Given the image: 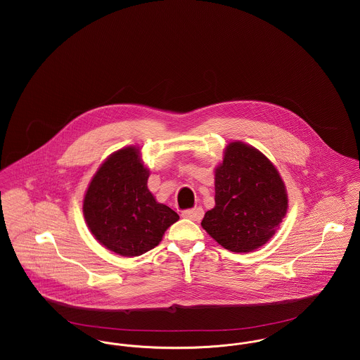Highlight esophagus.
Returning a JSON list of instances; mask_svg holds the SVG:
<instances>
[{"mask_svg":"<svg viewBox=\"0 0 360 360\" xmlns=\"http://www.w3.org/2000/svg\"><path fill=\"white\" fill-rule=\"evenodd\" d=\"M182 217L188 219V220H193V221H200L204 217V209L197 206V207H193V209L184 210L182 212Z\"/></svg>","mask_w":360,"mask_h":360,"instance_id":"1","label":"esophagus"}]
</instances>
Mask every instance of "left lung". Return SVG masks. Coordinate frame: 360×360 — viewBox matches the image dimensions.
<instances>
[{
  "label": "left lung",
  "mask_w": 360,
  "mask_h": 360,
  "mask_svg": "<svg viewBox=\"0 0 360 360\" xmlns=\"http://www.w3.org/2000/svg\"><path fill=\"white\" fill-rule=\"evenodd\" d=\"M216 205L202 228L224 248L251 252L274 236L288 212L285 184L257 148L233 141L214 172Z\"/></svg>",
  "instance_id": "obj_1"
}]
</instances>
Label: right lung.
Here are the masks:
<instances>
[{
	"label": "right lung",
	"instance_id": "1",
	"mask_svg": "<svg viewBox=\"0 0 360 360\" xmlns=\"http://www.w3.org/2000/svg\"><path fill=\"white\" fill-rule=\"evenodd\" d=\"M150 172L136 147L110 155L93 176L84 216L94 238L121 257H139L155 248L179 216L156 202L147 188Z\"/></svg>",
	"mask_w": 360,
	"mask_h": 360
}]
</instances>
